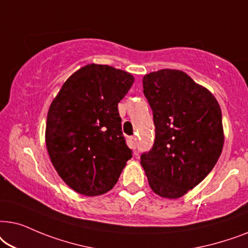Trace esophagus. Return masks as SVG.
<instances>
[{
    "label": "esophagus",
    "instance_id": "34e87169",
    "mask_svg": "<svg viewBox=\"0 0 248 248\" xmlns=\"http://www.w3.org/2000/svg\"><path fill=\"white\" fill-rule=\"evenodd\" d=\"M136 137H129V146L133 148V150H136Z\"/></svg>",
    "mask_w": 248,
    "mask_h": 248
}]
</instances>
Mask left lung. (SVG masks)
<instances>
[{
    "mask_svg": "<svg viewBox=\"0 0 248 248\" xmlns=\"http://www.w3.org/2000/svg\"><path fill=\"white\" fill-rule=\"evenodd\" d=\"M143 87L153 110L155 141L140 164L156 195L177 200L219 160L224 143L220 105L207 88L176 69L145 75Z\"/></svg>",
    "mask_w": 248,
    "mask_h": 248,
    "instance_id": "obj_1",
    "label": "left lung"
}]
</instances>
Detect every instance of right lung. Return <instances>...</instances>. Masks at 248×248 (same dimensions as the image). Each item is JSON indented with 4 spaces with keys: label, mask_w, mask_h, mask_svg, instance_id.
<instances>
[{
    "label": "right lung",
    "mask_w": 248,
    "mask_h": 248,
    "mask_svg": "<svg viewBox=\"0 0 248 248\" xmlns=\"http://www.w3.org/2000/svg\"><path fill=\"white\" fill-rule=\"evenodd\" d=\"M129 72L86 64L69 77L47 112L45 143L51 162L71 189L108 193L130 160L118 103L134 84Z\"/></svg>",
    "instance_id": "1"
}]
</instances>
